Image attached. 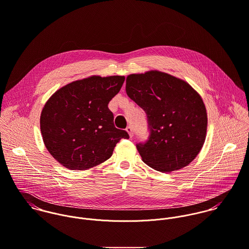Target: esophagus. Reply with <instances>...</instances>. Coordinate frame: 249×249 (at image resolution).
Returning a JSON list of instances; mask_svg holds the SVG:
<instances>
[{"mask_svg":"<svg viewBox=\"0 0 249 249\" xmlns=\"http://www.w3.org/2000/svg\"><path fill=\"white\" fill-rule=\"evenodd\" d=\"M126 131H127V133L129 134V136H130L131 138H133L134 133H133V129H132V127H131V126H128V127L126 128Z\"/></svg>","mask_w":249,"mask_h":249,"instance_id":"esophagus-1","label":"esophagus"}]
</instances>
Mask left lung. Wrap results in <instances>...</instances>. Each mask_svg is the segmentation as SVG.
<instances>
[{
  "label": "left lung",
  "instance_id": "left-lung-1",
  "mask_svg": "<svg viewBox=\"0 0 249 249\" xmlns=\"http://www.w3.org/2000/svg\"><path fill=\"white\" fill-rule=\"evenodd\" d=\"M126 92L148 118L149 139L137 144L142 160L160 172L190 164L203 147L208 126L198 92L186 81L158 70L129 75Z\"/></svg>",
  "mask_w": 249,
  "mask_h": 249
}]
</instances>
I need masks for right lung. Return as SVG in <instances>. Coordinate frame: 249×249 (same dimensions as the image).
Instances as JSON below:
<instances>
[{"instance_id": "obj_1", "label": "right lung", "mask_w": 249, "mask_h": 249, "mask_svg": "<svg viewBox=\"0 0 249 249\" xmlns=\"http://www.w3.org/2000/svg\"><path fill=\"white\" fill-rule=\"evenodd\" d=\"M124 76H91L57 89L44 105L40 131L47 150L61 165L86 170L109 159L116 143L129 139L115 128L107 105Z\"/></svg>"}]
</instances>
